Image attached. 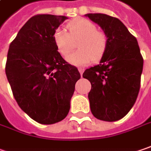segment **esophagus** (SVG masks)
Returning <instances> with one entry per match:
<instances>
[{
    "label": "esophagus",
    "instance_id": "esophagus-1",
    "mask_svg": "<svg viewBox=\"0 0 151 151\" xmlns=\"http://www.w3.org/2000/svg\"><path fill=\"white\" fill-rule=\"evenodd\" d=\"M78 70H79L81 76H82V74H83V72H84V69H83V68H79Z\"/></svg>",
    "mask_w": 151,
    "mask_h": 151
}]
</instances>
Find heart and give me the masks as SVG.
Here are the masks:
<instances>
[{
  "label": "heart",
  "instance_id": "1",
  "mask_svg": "<svg viewBox=\"0 0 151 151\" xmlns=\"http://www.w3.org/2000/svg\"><path fill=\"white\" fill-rule=\"evenodd\" d=\"M67 32L58 29L52 38L58 52L61 56L66 57L75 47L77 41L79 49L67 57L70 64L76 66H86L93 59L99 60L104 55L109 45L107 34L98 29L94 23L84 18H76L66 24Z\"/></svg>",
  "mask_w": 151,
  "mask_h": 151
}]
</instances>
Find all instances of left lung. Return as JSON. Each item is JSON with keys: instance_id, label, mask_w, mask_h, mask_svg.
Here are the masks:
<instances>
[{"instance_id": "1", "label": "left lung", "mask_w": 151, "mask_h": 151, "mask_svg": "<svg viewBox=\"0 0 151 151\" xmlns=\"http://www.w3.org/2000/svg\"><path fill=\"white\" fill-rule=\"evenodd\" d=\"M89 19L107 34L109 45L99 64L82 76L92 85L90 108L97 119L116 122L130 111L140 89L144 59L137 39L120 20L104 13H89Z\"/></svg>"}]
</instances>
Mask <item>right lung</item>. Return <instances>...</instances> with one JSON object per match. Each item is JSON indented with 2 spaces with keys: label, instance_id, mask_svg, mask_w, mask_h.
Here are the masks:
<instances>
[{
  "label": "right lung",
  "instance_id": "right-lung-1",
  "mask_svg": "<svg viewBox=\"0 0 151 151\" xmlns=\"http://www.w3.org/2000/svg\"><path fill=\"white\" fill-rule=\"evenodd\" d=\"M67 19L37 14L29 19L11 42L6 75L19 106L41 124L64 120L81 75L58 52L52 35Z\"/></svg>",
  "mask_w": 151,
  "mask_h": 151
}]
</instances>
